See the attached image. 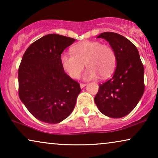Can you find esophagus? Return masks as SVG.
I'll list each match as a JSON object with an SVG mask.
<instances>
[{"label": "esophagus", "mask_w": 158, "mask_h": 158, "mask_svg": "<svg viewBox=\"0 0 158 158\" xmlns=\"http://www.w3.org/2000/svg\"><path fill=\"white\" fill-rule=\"evenodd\" d=\"M85 85H86V84H85V83H81V84H80V86H81V88H83Z\"/></svg>", "instance_id": "esophagus-1"}]
</instances>
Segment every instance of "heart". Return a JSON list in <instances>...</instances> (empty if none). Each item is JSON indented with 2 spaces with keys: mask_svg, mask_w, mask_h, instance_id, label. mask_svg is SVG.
Here are the masks:
<instances>
[{
  "mask_svg": "<svg viewBox=\"0 0 158 158\" xmlns=\"http://www.w3.org/2000/svg\"><path fill=\"white\" fill-rule=\"evenodd\" d=\"M73 54H63L60 57L62 68L70 77L78 78L84 65L88 67L83 75L85 81L98 76L106 78L115 68V52L111 46L98 41H84L71 49Z\"/></svg>",
  "mask_w": 158,
  "mask_h": 158,
  "instance_id": "b5f03b06",
  "label": "heart"
}]
</instances>
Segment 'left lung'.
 Segmentation results:
<instances>
[{"instance_id":"8db88e82","label":"left lung","mask_w":158,"mask_h":158,"mask_svg":"<svg viewBox=\"0 0 158 158\" xmlns=\"http://www.w3.org/2000/svg\"><path fill=\"white\" fill-rule=\"evenodd\" d=\"M104 39L115 52L116 68L113 77L99 85L95 103L101 113L122 118L135 109L144 91V67L137 47L129 40L114 32H103Z\"/></svg>"}]
</instances>
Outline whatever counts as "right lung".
Here are the masks:
<instances>
[{
	"instance_id": "obj_1",
	"label": "right lung",
	"mask_w": 158,
	"mask_h": 158,
	"mask_svg": "<svg viewBox=\"0 0 158 158\" xmlns=\"http://www.w3.org/2000/svg\"><path fill=\"white\" fill-rule=\"evenodd\" d=\"M75 40L47 34L28 47L19 68V96L41 122L57 124L70 116L81 93L80 84L64 73L60 57Z\"/></svg>"
}]
</instances>
